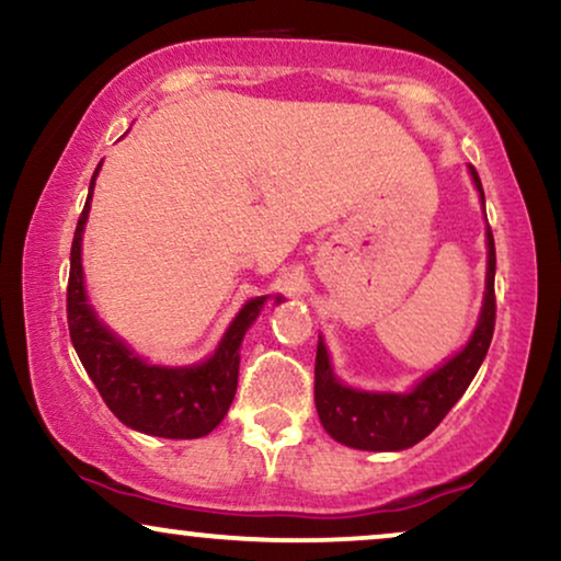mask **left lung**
Returning a JSON list of instances; mask_svg holds the SVG:
<instances>
[{
    "label": "left lung",
    "instance_id": "8db88e82",
    "mask_svg": "<svg viewBox=\"0 0 561 561\" xmlns=\"http://www.w3.org/2000/svg\"><path fill=\"white\" fill-rule=\"evenodd\" d=\"M472 179L480 190L482 205L484 192L477 176V169L469 167ZM488 293L480 323L469 339L465 351H459L451 362L423 379L408 394H377L356 392L343 387L333 377L331 362L323 341L318 343L316 354V408L323 428L335 442L351 449L364 451H400L423 442L428 433L444 421L446 413L457 405V400L467 392L484 354H488L492 331H495V241L488 228Z\"/></svg>",
    "mask_w": 561,
    "mask_h": 561
}]
</instances>
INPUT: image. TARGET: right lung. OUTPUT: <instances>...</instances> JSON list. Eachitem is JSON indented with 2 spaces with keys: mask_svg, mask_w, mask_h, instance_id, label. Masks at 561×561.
I'll list each match as a JSON object with an SVG mask.
<instances>
[{
  "mask_svg": "<svg viewBox=\"0 0 561 561\" xmlns=\"http://www.w3.org/2000/svg\"><path fill=\"white\" fill-rule=\"evenodd\" d=\"M94 176L87 205L79 215L77 233H73L71 272L69 287H66V318H69L73 348L102 400L125 425L161 438H203L218 428L236 398L241 341L266 297H256L243 305L210 362L186 369L148 367L96 320L87 305L84 274H81V233H84Z\"/></svg>",
  "mask_w": 561,
  "mask_h": 561,
  "instance_id": "1",
  "label": "right lung"
}]
</instances>
